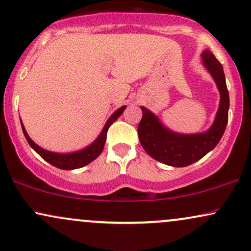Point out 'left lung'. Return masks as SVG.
Wrapping results in <instances>:
<instances>
[{
  "mask_svg": "<svg viewBox=\"0 0 251 251\" xmlns=\"http://www.w3.org/2000/svg\"><path fill=\"white\" fill-rule=\"evenodd\" d=\"M201 63L215 80L221 96L217 113L209 129L201 133H178L166 127L153 112L142 106L143 118L138 126L140 144L146 153L166 165L184 168L196 163L216 148L226 131L229 92L223 67L208 50L201 53Z\"/></svg>",
  "mask_w": 251,
  "mask_h": 251,
  "instance_id": "1",
  "label": "left lung"
}]
</instances>
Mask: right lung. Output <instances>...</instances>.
Returning a JSON list of instances; mask_svg holds the SVG:
<instances>
[{"mask_svg":"<svg viewBox=\"0 0 251 251\" xmlns=\"http://www.w3.org/2000/svg\"><path fill=\"white\" fill-rule=\"evenodd\" d=\"M126 106H122L120 108H118L111 117L108 118V120L106 122L105 126L100 132V134L98 135L97 139L93 143L89 144L88 146L83 148L81 150H77V151L73 152H67V153H59V152H51L48 150L42 149L41 146H39L35 144L33 140L30 139V137L28 135L27 131H25L24 124L21 120V126L24 134L27 139L28 144L30 145V148L36 152L37 154H40L46 162L51 164L53 166H55L57 169L61 170H74V169H80L82 166L87 165L91 162H93L94 159H97L100 154H101L103 146L106 143V137H107V131L108 127L112 125L116 120L123 114V112L125 111Z\"/></svg>","mask_w":251,"mask_h":251,"instance_id":"1","label":"right lung"}]
</instances>
